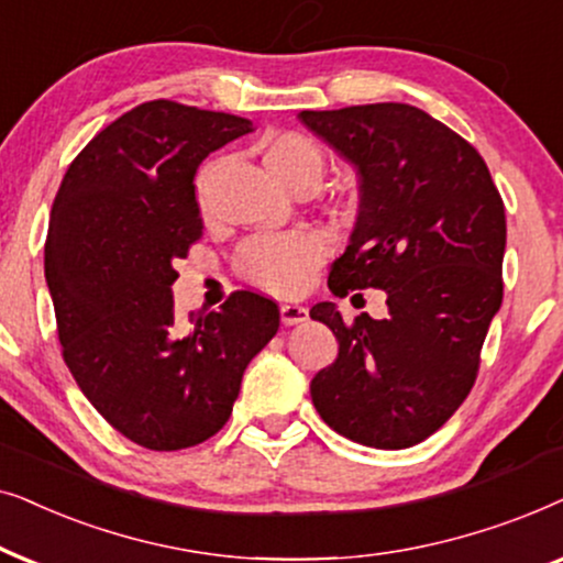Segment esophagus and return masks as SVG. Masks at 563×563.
Returning <instances> with one entry per match:
<instances>
[{"label":"esophagus","instance_id":"obj_1","mask_svg":"<svg viewBox=\"0 0 563 563\" xmlns=\"http://www.w3.org/2000/svg\"><path fill=\"white\" fill-rule=\"evenodd\" d=\"M306 319H309V309H303V306H296V303L280 306V321L286 327L301 324V321H306Z\"/></svg>","mask_w":563,"mask_h":563}]
</instances>
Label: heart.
Instances as JSON below:
<instances>
[{
    "mask_svg": "<svg viewBox=\"0 0 563 563\" xmlns=\"http://www.w3.org/2000/svg\"><path fill=\"white\" fill-rule=\"evenodd\" d=\"M262 164L283 187L296 179L319 183L324 172V154L311 139L301 133H277L262 141ZM211 167L198 177V198L206 206V185ZM321 254V242L311 231H296L286 236H262L244 250V269L260 286L273 288L277 294H290L303 286L306 275Z\"/></svg>",
    "mask_w": 563,
    "mask_h": 563,
    "instance_id": "heart-1",
    "label": "heart"
}]
</instances>
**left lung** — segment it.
<instances>
[{
	"mask_svg": "<svg viewBox=\"0 0 563 563\" xmlns=\"http://www.w3.org/2000/svg\"><path fill=\"white\" fill-rule=\"evenodd\" d=\"M306 129L357 172V216L329 267V290H386V319L344 324L332 301L309 311L336 336L311 378L321 419L352 443L399 451L455 415L501 306L505 203L482 154L404 102L301 110Z\"/></svg>",
	"mask_w": 563,
	"mask_h": 563,
	"instance_id": "8db88e82",
	"label": "left lung"
}]
</instances>
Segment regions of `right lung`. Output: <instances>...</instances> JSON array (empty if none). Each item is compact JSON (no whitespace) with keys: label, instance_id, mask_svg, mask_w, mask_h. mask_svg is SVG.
Returning a JSON list of instances; mask_svg holds the SVG:
<instances>
[{"label":"right lung","instance_id":"add662e5","mask_svg":"<svg viewBox=\"0 0 563 563\" xmlns=\"http://www.w3.org/2000/svg\"><path fill=\"white\" fill-rule=\"evenodd\" d=\"M246 118L154 100L97 133L51 208L46 283L64 360L87 401L148 451L203 443L229 422L280 311L239 290L177 324L175 260L203 236L195 175L252 133Z\"/></svg>","mask_w":563,"mask_h":563}]
</instances>
